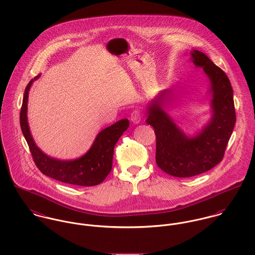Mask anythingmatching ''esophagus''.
<instances>
[{"label":"esophagus","instance_id":"esophagus-1","mask_svg":"<svg viewBox=\"0 0 255 255\" xmlns=\"http://www.w3.org/2000/svg\"><path fill=\"white\" fill-rule=\"evenodd\" d=\"M130 119H131V122H132V123H134V124H139L141 120H142V114H141V112L138 111V110H137V111H134V112L131 114Z\"/></svg>","mask_w":255,"mask_h":255}]
</instances>
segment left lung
Returning a JSON list of instances; mask_svg holds the SVG:
<instances>
[{
  "instance_id": "left-lung-1",
  "label": "left lung",
  "mask_w": 255,
  "mask_h": 255,
  "mask_svg": "<svg viewBox=\"0 0 255 255\" xmlns=\"http://www.w3.org/2000/svg\"><path fill=\"white\" fill-rule=\"evenodd\" d=\"M190 59L201 67L209 80L211 117L196 134L185 133L164 111L174 98L170 89L163 90L146 107V124L156 136L157 166L174 177H193L216 166L223 158L236 123L233 89L225 72L198 50Z\"/></svg>"
}]
</instances>
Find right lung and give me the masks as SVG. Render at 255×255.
<instances>
[{"label": "right lung", "instance_id": "1", "mask_svg": "<svg viewBox=\"0 0 255 255\" xmlns=\"http://www.w3.org/2000/svg\"><path fill=\"white\" fill-rule=\"evenodd\" d=\"M40 75L32 79L25 88L19 117L21 131L28 143L35 164L44 175L62 183L84 187L101 184L112 171L114 145L129 127V120L126 118L121 119L102 130L97 135L90 149L79 158L59 160L47 155L34 141L27 119L29 90Z\"/></svg>", "mask_w": 255, "mask_h": 255}]
</instances>
